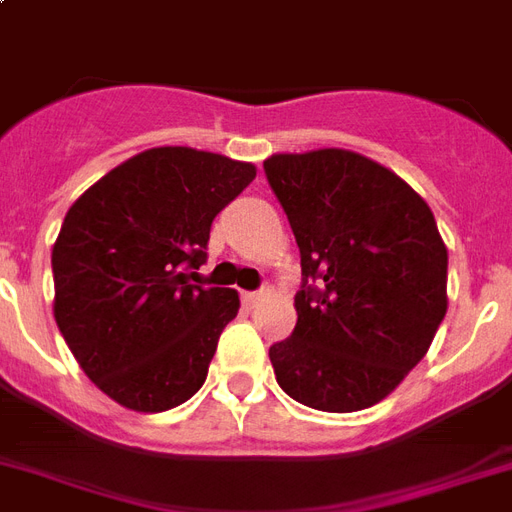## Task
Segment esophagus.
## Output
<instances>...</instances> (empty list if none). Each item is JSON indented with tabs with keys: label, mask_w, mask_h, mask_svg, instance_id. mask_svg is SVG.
I'll use <instances>...</instances> for the list:
<instances>
[{
	"label": "esophagus",
	"mask_w": 512,
	"mask_h": 512,
	"mask_svg": "<svg viewBox=\"0 0 512 512\" xmlns=\"http://www.w3.org/2000/svg\"><path fill=\"white\" fill-rule=\"evenodd\" d=\"M241 300H244V306L255 308L260 300H263V292H241Z\"/></svg>",
	"instance_id": "obj_1"
}]
</instances>
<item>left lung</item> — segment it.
I'll return each mask as SVG.
<instances>
[{"mask_svg":"<svg viewBox=\"0 0 512 512\" xmlns=\"http://www.w3.org/2000/svg\"><path fill=\"white\" fill-rule=\"evenodd\" d=\"M300 249L298 325L273 343V373L327 413L384 400L427 354L446 317L448 252L438 222L395 171L349 150L263 163Z\"/></svg>","mask_w":512,"mask_h":512,"instance_id":"8db88e82","label":"left lung"}]
</instances>
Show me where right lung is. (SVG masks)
Returning a JSON list of instances; mask_svg holds the SVG:
<instances>
[{"label": "right lung", "instance_id": "obj_1", "mask_svg": "<svg viewBox=\"0 0 512 512\" xmlns=\"http://www.w3.org/2000/svg\"><path fill=\"white\" fill-rule=\"evenodd\" d=\"M252 163L193 147L144 150L88 187L53 244V314L85 376L131 411L177 408L204 386L239 292L195 285L214 217Z\"/></svg>", "mask_w": 512, "mask_h": 512}]
</instances>
